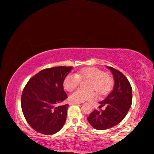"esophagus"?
Wrapping results in <instances>:
<instances>
[{
    "mask_svg": "<svg viewBox=\"0 0 154 154\" xmlns=\"http://www.w3.org/2000/svg\"><path fill=\"white\" fill-rule=\"evenodd\" d=\"M78 104H79V103H74V102H70V103H69V105H78Z\"/></svg>",
    "mask_w": 154,
    "mask_h": 154,
    "instance_id": "1",
    "label": "esophagus"
}]
</instances>
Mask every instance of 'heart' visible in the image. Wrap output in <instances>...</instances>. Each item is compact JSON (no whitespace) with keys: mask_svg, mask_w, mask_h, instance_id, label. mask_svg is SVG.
I'll return each instance as SVG.
<instances>
[{"mask_svg":"<svg viewBox=\"0 0 154 154\" xmlns=\"http://www.w3.org/2000/svg\"><path fill=\"white\" fill-rule=\"evenodd\" d=\"M89 80L90 90H94L99 95H105L111 92L114 85V80L110 74L96 67L85 68L81 69L75 75H68L63 82L64 89L72 92L79 86L81 81ZM96 93L94 90L83 91L78 90L70 96L71 102L82 103L92 100L95 98Z\"/></svg>","mask_w":154,"mask_h":154,"instance_id":"obj_1","label":"heart"}]
</instances>
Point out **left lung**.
Returning <instances> with one entry per match:
<instances>
[{
    "instance_id": "1",
    "label": "left lung",
    "mask_w": 154,
    "mask_h": 154,
    "mask_svg": "<svg viewBox=\"0 0 154 154\" xmlns=\"http://www.w3.org/2000/svg\"><path fill=\"white\" fill-rule=\"evenodd\" d=\"M113 75L114 89L105 100L99 103V109L105 106V109H94L87 118L89 123L96 130H106L116 126L123 120L132 105V87L129 81L122 72L108 66Z\"/></svg>"
}]
</instances>
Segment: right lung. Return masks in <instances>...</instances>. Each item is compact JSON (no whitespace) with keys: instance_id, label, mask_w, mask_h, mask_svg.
<instances>
[{"instance_id":"add662e5","label":"right lung","mask_w":154,"mask_h":154,"mask_svg":"<svg viewBox=\"0 0 154 154\" xmlns=\"http://www.w3.org/2000/svg\"><path fill=\"white\" fill-rule=\"evenodd\" d=\"M72 66L43 69L28 81L23 90L21 106L28 124L43 134L56 133L64 125L69 105L63 82Z\"/></svg>"}]
</instances>
